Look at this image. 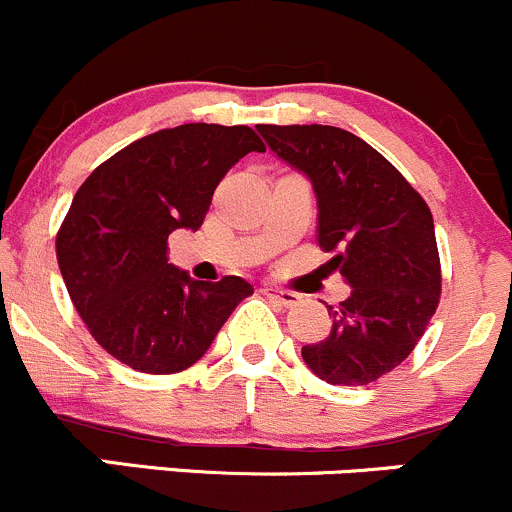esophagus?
<instances>
[{"instance_id": "1", "label": "esophagus", "mask_w": 512, "mask_h": 512, "mask_svg": "<svg viewBox=\"0 0 512 512\" xmlns=\"http://www.w3.org/2000/svg\"><path fill=\"white\" fill-rule=\"evenodd\" d=\"M262 294H265L267 299H272V301H277L279 306H294L299 301V294H294V292H287V289H279V287H272V284H265V287H262Z\"/></svg>"}]
</instances>
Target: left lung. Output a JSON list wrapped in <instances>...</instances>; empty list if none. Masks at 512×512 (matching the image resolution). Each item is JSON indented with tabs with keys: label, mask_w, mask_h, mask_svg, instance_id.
Wrapping results in <instances>:
<instances>
[{
	"label": "left lung",
	"mask_w": 512,
	"mask_h": 512,
	"mask_svg": "<svg viewBox=\"0 0 512 512\" xmlns=\"http://www.w3.org/2000/svg\"><path fill=\"white\" fill-rule=\"evenodd\" d=\"M267 147L311 181L319 247L351 284L328 306L331 331L301 348L331 385H368L414 351L439 306L441 265L432 211L368 142L328 125H257Z\"/></svg>",
	"instance_id": "8db88e82"
}]
</instances>
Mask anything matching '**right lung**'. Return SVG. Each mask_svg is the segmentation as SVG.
Listing matches in <instances>:
<instances>
[{"label": "right lung", "mask_w": 512, "mask_h": 512, "mask_svg": "<svg viewBox=\"0 0 512 512\" xmlns=\"http://www.w3.org/2000/svg\"><path fill=\"white\" fill-rule=\"evenodd\" d=\"M250 152H265L255 129L191 122L137 139L78 188L56 235L58 267L112 358L139 373H181L250 297L245 279L198 282L166 257L169 235L201 228L215 186Z\"/></svg>", "instance_id": "right-lung-1"}]
</instances>
